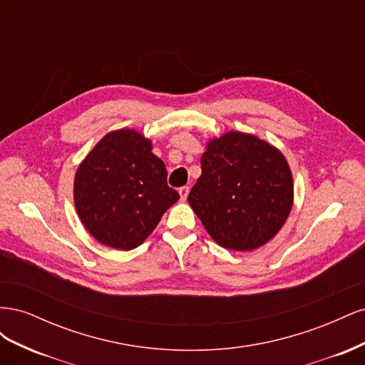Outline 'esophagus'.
Here are the masks:
<instances>
[{"mask_svg": "<svg viewBox=\"0 0 365 365\" xmlns=\"http://www.w3.org/2000/svg\"><path fill=\"white\" fill-rule=\"evenodd\" d=\"M189 192H190V189L187 185H184V187H181V189L178 190V193H180V196H181V200L182 201H185L187 200V196H189Z\"/></svg>", "mask_w": 365, "mask_h": 365, "instance_id": "obj_1", "label": "esophagus"}]
</instances>
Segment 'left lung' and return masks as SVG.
I'll list each match as a JSON object with an SVG mask.
<instances>
[{
  "instance_id": "left-lung-1",
  "label": "left lung",
  "mask_w": 365,
  "mask_h": 365,
  "mask_svg": "<svg viewBox=\"0 0 365 365\" xmlns=\"http://www.w3.org/2000/svg\"><path fill=\"white\" fill-rule=\"evenodd\" d=\"M189 204L219 247L251 251L269 242L294 204L289 164L271 143L230 130L212 138Z\"/></svg>"
}]
</instances>
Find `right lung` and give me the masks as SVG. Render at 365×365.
Instances as JSON below:
<instances>
[{"mask_svg": "<svg viewBox=\"0 0 365 365\" xmlns=\"http://www.w3.org/2000/svg\"><path fill=\"white\" fill-rule=\"evenodd\" d=\"M73 195L90 235L121 251L141 245L180 200L152 141L128 128L108 132L90 150L76 170Z\"/></svg>", "mask_w": 365, "mask_h": 365, "instance_id": "1", "label": "right lung"}]
</instances>
